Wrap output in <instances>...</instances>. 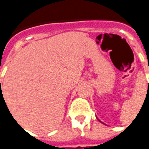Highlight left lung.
<instances>
[{"label": "left lung", "instance_id": "left-lung-1", "mask_svg": "<svg viewBox=\"0 0 149 149\" xmlns=\"http://www.w3.org/2000/svg\"><path fill=\"white\" fill-rule=\"evenodd\" d=\"M99 121H100V120H99ZM100 123H102V122H100Z\"/></svg>", "mask_w": 149, "mask_h": 149}]
</instances>
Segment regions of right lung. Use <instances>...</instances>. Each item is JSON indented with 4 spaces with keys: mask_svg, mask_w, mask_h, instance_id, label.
Masks as SVG:
<instances>
[{
    "mask_svg": "<svg viewBox=\"0 0 149 149\" xmlns=\"http://www.w3.org/2000/svg\"><path fill=\"white\" fill-rule=\"evenodd\" d=\"M2 96H3V95H2Z\"/></svg>",
    "mask_w": 149,
    "mask_h": 149,
    "instance_id": "add662e5",
    "label": "right lung"
}]
</instances>
